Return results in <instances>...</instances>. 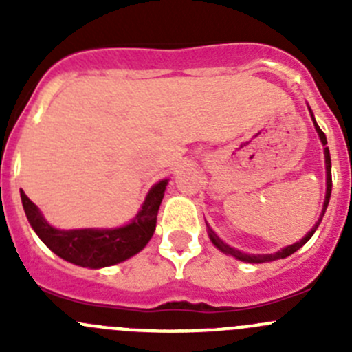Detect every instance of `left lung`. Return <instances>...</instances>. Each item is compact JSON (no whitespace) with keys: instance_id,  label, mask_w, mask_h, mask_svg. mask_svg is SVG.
<instances>
[{"instance_id":"left-lung-1","label":"left lung","mask_w":352,"mask_h":352,"mask_svg":"<svg viewBox=\"0 0 352 352\" xmlns=\"http://www.w3.org/2000/svg\"><path fill=\"white\" fill-rule=\"evenodd\" d=\"M308 110H310V116H311V120H314L315 131H317V133H318V138H320V141H322V146H324L325 173H327V190H325V201H324V208H322L320 218H318V221L315 223L314 228H311L310 232H308L307 235H305L303 239L300 240V242H296V243H293V245H287V247L281 248V250H278V252H274V254H245V252H242V250H236V248L230 247L228 243L223 242V240L219 239V236L216 235L214 232H212L211 226H209L208 223H206V226H208V235H209V239H211L212 245H214V247L218 248V250H221L223 254L232 255V257L239 258V261H242V262H248V264H264V262L279 261V258H286L287 255H291V254H294V252H296V250H300V248L303 247V245L307 243L308 240L311 239V236H314V233L317 232L318 225H320L322 218H324V214H325V209H327V206H329L330 192H332V173H330V168H332V165H330V153H329V148H327V138H325V134L322 133V129H320V127H318V124H317V120H315L314 112H311V109L308 107Z\"/></svg>"}]
</instances>
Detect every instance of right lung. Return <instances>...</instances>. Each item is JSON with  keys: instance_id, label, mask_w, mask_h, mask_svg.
Here are the masks:
<instances>
[{"instance_id": "right-lung-1", "label": "right lung", "mask_w": 352, "mask_h": 352, "mask_svg": "<svg viewBox=\"0 0 352 352\" xmlns=\"http://www.w3.org/2000/svg\"><path fill=\"white\" fill-rule=\"evenodd\" d=\"M166 184L168 179L156 182L133 221L119 228H54L23 190H20V196L30 226L56 255L81 267L102 269L127 261L146 247L155 233L156 214Z\"/></svg>"}]
</instances>
